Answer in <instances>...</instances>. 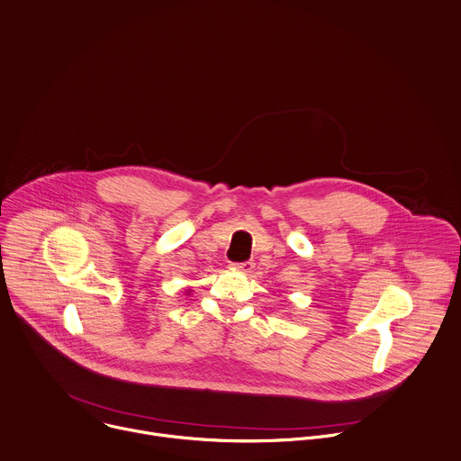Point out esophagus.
I'll return each instance as SVG.
<instances>
[{"instance_id":"esophagus-1","label":"esophagus","mask_w":461,"mask_h":461,"mask_svg":"<svg viewBox=\"0 0 461 461\" xmlns=\"http://www.w3.org/2000/svg\"><path fill=\"white\" fill-rule=\"evenodd\" d=\"M231 269L248 275V273H251V269H253V262H239V264H233Z\"/></svg>"}]
</instances>
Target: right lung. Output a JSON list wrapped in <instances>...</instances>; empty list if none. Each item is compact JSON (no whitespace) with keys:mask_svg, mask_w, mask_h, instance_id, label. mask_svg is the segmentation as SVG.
I'll return each mask as SVG.
<instances>
[{"mask_svg":"<svg viewBox=\"0 0 461 461\" xmlns=\"http://www.w3.org/2000/svg\"><path fill=\"white\" fill-rule=\"evenodd\" d=\"M186 294H190V289H188V291H186Z\"/></svg>","mask_w":461,"mask_h":461,"instance_id":"1","label":"right lung"}]
</instances>
